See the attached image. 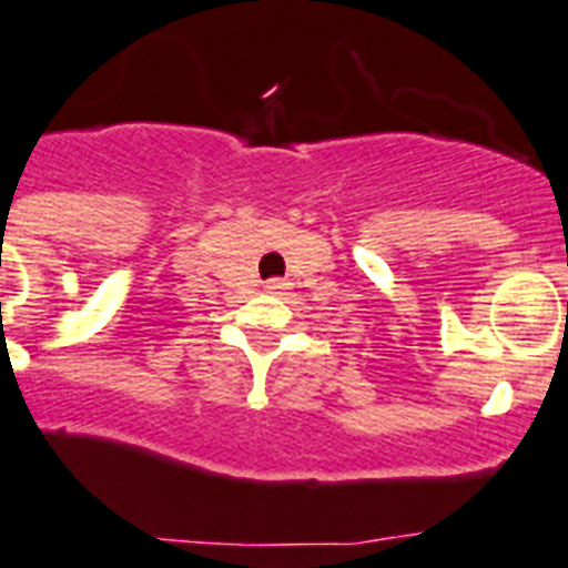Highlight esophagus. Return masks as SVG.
<instances>
[{"label":"esophagus","instance_id":"34e87169","mask_svg":"<svg viewBox=\"0 0 568 568\" xmlns=\"http://www.w3.org/2000/svg\"><path fill=\"white\" fill-rule=\"evenodd\" d=\"M265 288L274 291V294H277V291L285 288V283H283V280H268V283H265Z\"/></svg>","mask_w":568,"mask_h":568}]
</instances>
